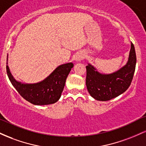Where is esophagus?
I'll use <instances>...</instances> for the list:
<instances>
[{
  "label": "esophagus",
  "instance_id": "34e87169",
  "mask_svg": "<svg viewBox=\"0 0 146 146\" xmlns=\"http://www.w3.org/2000/svg\"><path fill=\"white\" fill-rule=\"evenodd\" d=\"M84 58V55L83 53H78L75 58V60H76V62H80L82 60H83Z\"/></svg>",
  "mask_w": 146,
  "mask_h": 146
}]
</instances>
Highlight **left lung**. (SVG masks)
<instances>
[{
	"instance_id": "8db88e82",
	"label": "left lung",
	"mask_w": 146,
	"mask_h": 146,
	"mask_svg": "<svg viewBox=\"0 0 146 146\" xmlns=\"http://www.w3.org/2000/svg\"><path fill=\"white\" fill-rule=\"evenodd\" d=\"M136 62L135 46L131 42L128 62L113 73H100L94 66L88 63L86 84L90 96L98 101H108L124 93L133 78Z\"/></svg>"
}]
</instances>
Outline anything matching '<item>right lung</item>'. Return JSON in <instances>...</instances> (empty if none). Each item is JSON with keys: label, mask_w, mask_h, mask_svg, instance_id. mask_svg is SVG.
<instances>
[{"label": "right lung", "mask_w": 146, "mask_h": 146, "mask_svg": "<svg viewBox=\"0 0 146 146\" xmlns=\"http://www.w3.org/2000/svg\"><path fill=\"white\" fill-rule=\"evenodd\" d=\"M73 67L72 62L63 64L43 80L33 84L17 81L11 74L7 62L6 68L8 78L19 94L33 104L42 106L52 104L60 100L66 78Z\"/></svg>", "instance_id": "obj_1"}]
</instances>
